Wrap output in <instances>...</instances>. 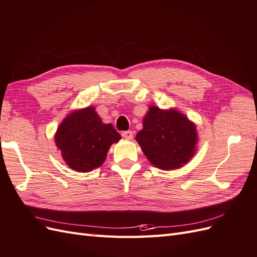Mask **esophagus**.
<instances>
[{
	"label": "esophagus",
	"mask_w": 257,
	"mask_h": 257,
	"mask_svg": "<svg viewBox=\"0 0 257 257\" xmlns=\"http://www.w3.org/2000/svg\"><path fill=\"white\" fill-rule=\"evenodd\" d=\"M121 135L123 138H125V139H132L134 136V133L132 131H124V132H122Z\"/></svg>",
	"instance_id": "obj_1"
}]
</instances>
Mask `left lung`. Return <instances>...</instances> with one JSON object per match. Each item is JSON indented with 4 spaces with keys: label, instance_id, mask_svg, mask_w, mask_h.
Returning <instances> with one entry per match:
<instances>
[{
    "label": "left lung",
    "instance_id": "obj_1",
    "mask_svg": "<svg viewBox=\"0 0 257 257\" xmlns=\"http://www.w3.org/2000/svg\"><path fill=\"white\" fill-rule=\"evenodd\" d=\"M136 141L154 166L173 169L181 167L195 153L197 134L195 125L180 112L151 106Z\"/></svg>",
    "mask_w": 257,
    "mask_h": 257
}]
</instances>
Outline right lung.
I'll list each match as a JSON object with an SVG mask.
<instances>
[{"instance_id":"add662e5","label":"right lung","mask_w":257,"mask_h":257,"mask_svg":"<svg viewBox=\"0 0 257 257\" xmlns=\"http://www.w3.org/2000/svg\"><path fill=\"white\" fill-rule=\"evenodd\" d=\"M121 138L111 124H104L93 107L75 111L61 123L56 145L66 164L90 172L104 163L110 146Z\"/></svg>"}]
</instances>
